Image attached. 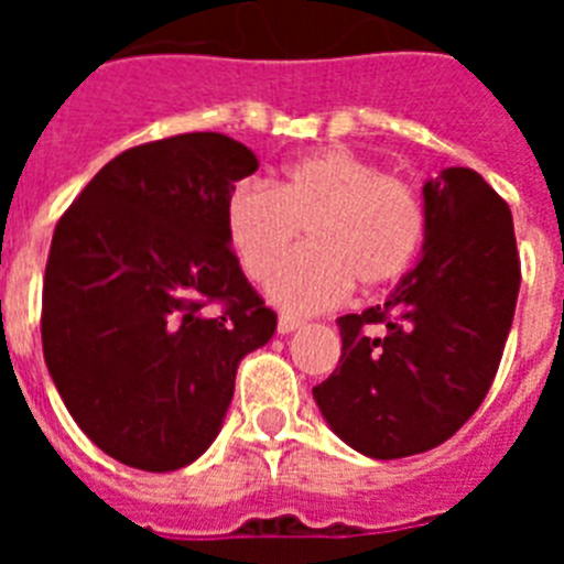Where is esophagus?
<instances>
[{
  "label": "esophagus",
  "instance_id": "34e87169",
  "mask_svg": "<svg viewBox=\"0 0 564 564\" xmlns=\"http://www.w3.org/2000/svg\"><path fill=\"white\" fill-rule=\"evenodd\" d=\"M305 325V322H302V318H293V316H279V322H276V330H279V336H288V333H293V330H299V327Z\"/></svg>",
  "mask_w": 564,
  "mask_h": 564
}]
</instances>
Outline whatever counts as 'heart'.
<instances>
[{
    "label": "heart",
    "mask_w": 564,
    "mask_h": 564,
    "mask_svg": "<svg viewBox=\"0 0 564 564\" xmlns=\"http://www.w3.org/2000/svg\"><path fill=\"white\" fill-rule=\"evenodd\" d=\"M305 228L307 248L268 282L282 311L316 313L401 276L423 239V208L410 183L381 174L347 149L285 166L276 188L242 181L226 197V234L239 265L265 279Z\"/></svg>",
    "instance_id": "heart-1"
}]
</instances>
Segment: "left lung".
I'll use <instances>...</instances> for the list:
<instances>
[{"mask_svg":"<svg viewBox=\"0 0 564 564\" xmlns=\"http://www.w3.org/2000/svg\"><path fill=\"white\" fill-rule=\"evenodd\" d=\"M423 246L381 305L338 318L341 358L313 390L347 446L376 460L449 441L500 367L517 293L514 220L471 169L423 181Z\"/></svg>","mask_w":564,"mask_h":564,"instance_id":"left-lung-1","label":"left lung"}]
</instances>
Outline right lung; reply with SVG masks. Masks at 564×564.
I'll use <instances>...</instances> for the list:
<instances>
[{"instance_id": "right-lung-1", "label": "right lung", "mask_w": 564, "mask_h": 564, "mask_svg": "<svg viewBox=\"0 0 564 564\" xmlns=\"http://www.w3.org/2000/svg\"><path fill=\"white\" fill-rule=\"evenodd\" d=\"M257 169L226 134H174L118 154L58 220L44 361L73 421L123 466L197 460L220 435L239 361L276 330L226 234L228 192ZM212 297L223 317L205 313Z\"/></svg>"}]
</instances>
